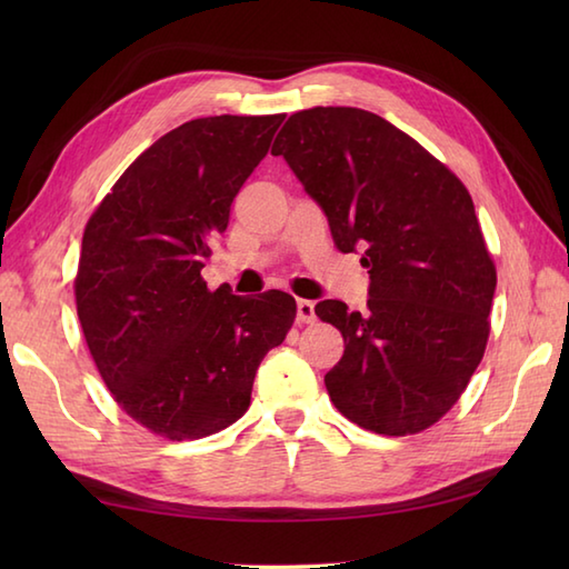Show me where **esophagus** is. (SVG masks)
I'll use <instances>...</instances> for the list:
<instances>
[{
  "mask_svg": "<svg viewBox=\"0 0 569 569\" xmlns=\"http://www.w3.org/2000/svg\"><path fill=\"white\" fill-rule=\"evenodd\" d=\"M296 308H298V318L296 320L300 325L316 322V303H312V300H298Z\"/></svg>",
  "mask_w": 569,
  "mask_h": 569,
  "instance_id": "34e87169",
  "label": "esophagus"
}]
</instances>
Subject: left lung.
Here are the masks:
<instances>
[{
  "instance_id": "1",
  "label": "left lung",
  "mask_w": 569,
  "mask_h": 569,
  "mask_svg": "<svg viewBox=\"0 0 569 569\" xmlns=\"http://www.w3.org/2000/svg\"><path fill=\"white\" fill-rule=\"evenodd\" d=\"M283 156L330 222L335 247L361 251L367 310L322 300L345 337L325 373L330 401L359 428L413 435L462 396L485 357L497 269L467 188L383 117L312 107L288 117Z\"/></svg>"
}]
</instances>
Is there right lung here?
Listing matches in <instances>:
<instances>
[{"label": "right lung", "instance_id": "1", "mask_svg": "<svg viewBox=\"0 0 569 569\" xmlns=\"http://www.w3.org/2000/svg\"><path fill=\"white\" fill-rule=\"evenodd\" d=\"M281 122L220 114L180 124L127 168L84 227V342L114 401L161 438H208L244 416L261 359L293 325V296L210 291L200 276Z\"/></svg>", "mask_w": 569, "mask_h": 569}]
</instances>
